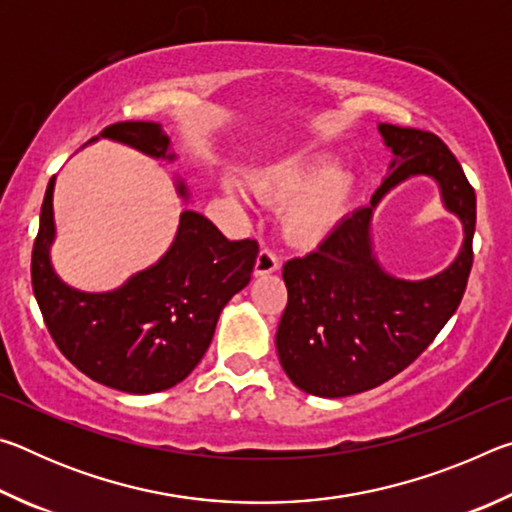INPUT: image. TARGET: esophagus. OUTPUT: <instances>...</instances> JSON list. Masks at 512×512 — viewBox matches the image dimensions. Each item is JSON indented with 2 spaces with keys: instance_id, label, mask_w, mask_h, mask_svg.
<instances>
[{
  "instance_id": "34e87169",
  "label": "esophagus",
  "mask_w": 512,
  "mask_h": 512,
  "mask_svg": "<svg viewBox=\"0 0 512 512\" xmlns=\"http://www.w3.org/2000/svg\"><path fill=\"white\" fill-rule=\"evenodd\" d=\"M280 268V257H277L271 248H262L255 262V275H268Z\"/></svg>"
}]
</instances>
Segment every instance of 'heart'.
<instances>
[{
	"label": "heart",
	"instance_id": "1",
	"mask_svg": "<svg viewBox=\"0 0 512 512\" xmlns=\"http://www.w3.org/2000/svg\"><path fill=\"white\" fill-rule=\"evenodd\" d=\"M255 192L273 205H289L284 228L291 241L316 246L343 221L352 198V178L329 155H293L253 173Z\"/></svg>",
	"mask_w": 512,
	"mask_h": 512
}]
</instances>
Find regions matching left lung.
I'll use <instances>...</instances> for the list:
<instances>
[{
	"instance_id": "8db88e82",
	"label": "left lung",
	"mask_w": 512,
	"mask_h": 512,
	"mask_svg": "<svg viewBox=\"0 0 512 512\" xmlns=\"http://www.w3.org/2000/svg\"><path fill=\"white\" fill-rule=\"evenodd\" d=\"M379 131L395 160L370 205L282 268L289 300L275 345L284 372L309 395L348 397L400 375L454 316L472 271L476 194L456 155L429 131L393 124ZM420 172L439 180L448 209L462 216L466 241L447 272L406 283L381 272L371 257L369 219L395 184Z\"/></svg>"
}]
</instances>
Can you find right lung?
<instances>
[{"label": "right lung", "mask_w": 512, "mask_h": 512, "mask_svg": "<svg viewBox=\"0 0 512 512\" xmlns=\"http://www.w3.org/2000/svg\"><path fill=\"white\" fill-rule=\"evenodd\" d=\"M101 137L153 158H173L153 121H117ZM54 178L40 210L31 253V284L51 339L83 375L124 393L176 386L203 359L228 300L250 282L259 246L230 241L203 214H180L176 241L158 264L110 293H83L58 280L49 264L54 239ZM185 196V185H178Z\"/></svg>", "instance_id": "add662e5"}]
</instances>
